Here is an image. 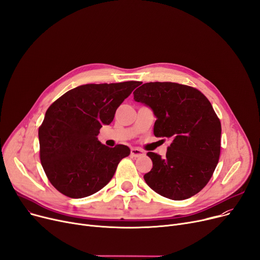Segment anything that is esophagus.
Here are the masks:
<instances>
[{"instance_id":"1","label":"esophagus","mask_w":260,"mask_h":260,"mask_svg":"<svg viewBox=\"0 0 260 260\" xmlns=\"http://www.w3.org/2000/svg\"><path fill=\"white\" fill-rule=\"evenodd\" d=\"M145 155V153L140 148H132L131 149V156L135 157V158H139V157H143Z\"/></svg>"}]
</instances>
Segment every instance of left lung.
I'll return each mask as SVG.
<instances>
[{
  "label": "left lung",
  "instance_id": "left-lung-1",
  "mask_svg": "<svg viewBox=\"0 0 260 260\" xmlns=\"http://www.w3.org/2000/svg\"><path fill=\"white\" fill-rule=\"evenodd\" d=\"M134 99L152 108L157 118L156 137L173 140L165 158L147 153L153 161L152 170L143 177L147 185L173 200L199 193L211 179L220 155V120L208 98L187 85L149 82L134 91Z\"/></svg>",
  "mask_w": 260,
  "mask_h": 260
}]
</instances>
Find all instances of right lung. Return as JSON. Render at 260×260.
I'll return each instance as SVG.
<instances>
[{"label":"right lung","instance_id":"obj_1","mask_svg":"<svg viewBox=\"0 0 260 260\" xmlns=\"http://www.w3.org/2000/svg\"><path fill=\"white\" fill-rule=\"evenodd\" d=\"M138 85L137 81L81 85L48 107L39 127L40 159L48 180L60 193L83 198L111 181L131 149L123 144L108 147L97 136L103 124H111L117 108Z\"/></svg>","mask_w":260,"mask_h":260}]
</instances>
